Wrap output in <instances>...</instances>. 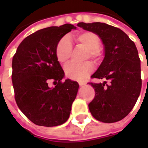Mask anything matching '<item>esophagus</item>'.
Returning a JSON list of instances; mask_svg holds the SVG:
<instances>
[{
    "mask_svg": "<svg viewBox=\"0 0 148 148\" xmlns=\"http://www.w3.org/2000/svg\"><path fill=\"white\" fill-rule=\"evenodd\" d=\"M86 83L85 82H79V85L80 86H84V85H85Z\"/></svg>",
    "mask_w": 148,
    "mask_h": 148,
    "instance_id": "34e87169",
    "label": "esophagus"
}]
</instances>
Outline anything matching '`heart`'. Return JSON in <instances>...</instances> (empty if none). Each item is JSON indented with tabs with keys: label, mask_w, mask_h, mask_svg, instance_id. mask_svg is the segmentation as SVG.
I'll return each mask as SVG.
<instances>
[{
	"label": "heart",
	"mask_w": 148,
	"mask_h": 148,
	"mask_svg": "<svg viewBox=\"0 0 148 148\" xmlns=\"http://www.w3.org/2000/svg\"><path fill=\"white\" fill-rule=\"evenodd\" d=\"M77 46L87 49L85 59L90 58L95 63H99L103 58V50L100 46L101 39L97 34L92 31H84L74 36ZM72 53V45L69 39L62 38L56 45L55 54L57 59L61 64L68 61ZM94 66L90 61L75 64L69 63L64 67L65 75L74 81H82L93 71Z\"/></svg>",
	"instance_id": "b5f03b06"
}]
</instances>
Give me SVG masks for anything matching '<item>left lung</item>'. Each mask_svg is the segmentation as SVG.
<instances>
[{"mask_svg":"<svg viewBox=\"0 0 148 148\" xmlns=\"http://www.w3.org/2000/svg\"><path fill=\"white\" fill-rule=\"evenodd\" d=\"M77 26L97 34L105 51L103 61L91 76L105 81L88 83L96 93L89 110L99 121H119L133 109L141 90L140 60L135 44L121 29L104 23L81 22Z\"/></svg>","mask_w":148,"mask_h":148,"instance_id":"8db88e82","label":"left lung"}]
</instances>
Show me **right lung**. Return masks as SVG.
<instances>
[{"label": "right lung", "instance_id": "add662e5", "mask_svg": "<svg viewBox=\"0 0 148 148\" xmlns=\"http://www.w3.org/2000/svg\"><path fill=\"white\" fill-rule=\"evenodd\" d=\"M76 27L66 24L50 27L27 36L12 60L14 98L22 113L34 124L54 127L69 118L79 84L61 80L64 72L55 54L58 42ZM50 81L56 83L50 88Z\"/></svg>", "mask_w": 148, "mask_h": 148}]
</instances>
